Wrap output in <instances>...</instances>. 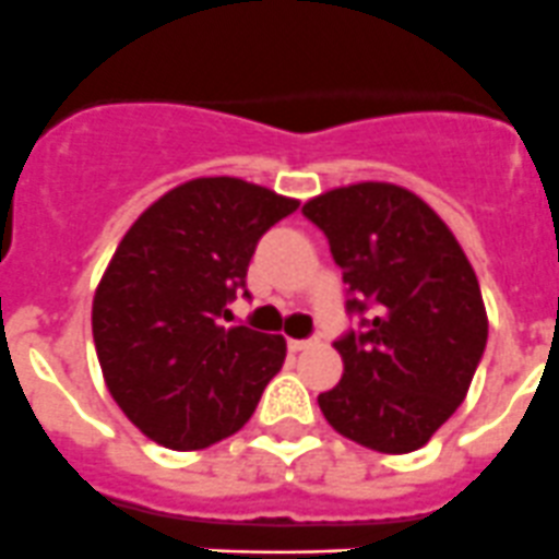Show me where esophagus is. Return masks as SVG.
Masks as SVG:
<instances>
[{
	"label": "esophagus",
	"mask_w": 559,
	"mask_h": 559,
	"mask_svg": "<svg viewBox=\"0 0 559 559\" xmlns=\"http://www.w3.org/2000/svg\"><path fill=\"white\" fill-rule=\"evenodd\" d=\"M317 344H319V338H292L289 349L302 352V349H311V346H317Z\"/></svg>",
	"instance_id": "1"
}]
</instances>
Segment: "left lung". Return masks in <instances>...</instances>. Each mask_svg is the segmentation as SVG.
Instances as JSON below:
<instances>
[{"instance_id": "obj_1", "label": "left lung", "mask_w": 559, "mask_h": 559, "mask_svg": "<svg viewBox=\"0 0 559 559\" xmlns=\"http://www.w3.org/2000/svg\"><path fill=\"white\" fill-rule=\"evenodd\" d=\"M302 215L328 237L357 317L335 341L344 377L319 409L371 451L424 448L464 401L489 338L473 264L424 199L390 182L335 188Z\"/></svg>"}]
</instances>
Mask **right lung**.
<instances>
[{
    "label": "right lung",
    "instance_id": "1",
    "mask_svg": "<svg viewBox=\"0 0 559 559\" xmlns=\"http://www.w3.org/2000/svg\"><path fill=\"white\" fill-rule=\"evenodd\" d=\"M237 177H202L144 210L108 262L92 335L119 409L150 440L199 451L248 424L286 357L284 335L226 328L270 226L297 210Z\"/></svg>",
    "mask_w": 559,
    "mask_h": 559
}]
</instances>
